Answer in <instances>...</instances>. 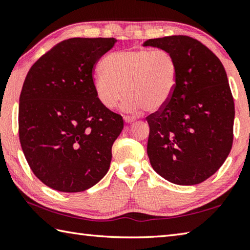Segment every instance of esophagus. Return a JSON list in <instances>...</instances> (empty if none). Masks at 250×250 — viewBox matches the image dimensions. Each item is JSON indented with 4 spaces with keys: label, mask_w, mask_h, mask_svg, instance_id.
I'll return each instance as SVG.
<instances>
[{
    "label": "esophagus",
    "mask_w": 250,
    "mask_h": 250,
    "mask_svg": "<svg viewBox=\"0 0 250 250\" xmlns=\"http://www.w3.org/2000/svg\"><path fill=\"white\" fill-rule=\"evenodd\" d=\"M125 121L126 124H132L133 121H135V117H131V116H125Z\"/></svg>",
    "instance_id": "1"
}]
</instances>
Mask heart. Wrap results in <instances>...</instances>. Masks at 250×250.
I'll list each match as a JSON object with an SVG mask.
<instances>
[{
  "label": "heart",
  "mask_w": 250,
  "mask_h": 250,
  "mask_svg": "<svg viewBox=\"0 0 250 250\" xmlns=\"http://www.w3.org/2000/svg\"><path fill=\"white\" fill-rule=\"evenodd\" d=\"M100 69L92 84L97 99L108 110L117 107L125 92L126 111H159L171 101L179 77L176 59L166 49L132 48L109 54Z\"/></svg>",
  "instance_id": "obj_1"
}]
</instances>
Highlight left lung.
<instances>
[{"label":"left lung","mask_w":250,"mask_h":250,"mask_svg":"<svg viewBox=\"0 0 250 250\" xmlns=\"http://www.w3.org/2000/svg\"><path fill=\"white\" fill-rule=\"evenodd\" d=\"M143 46L168 50L179 68L171 101L146 117L151 166L171 183L200 184L223 166L232 146L235 105L225 68L188 36L147 40Z\"/></svg>","instance_id":"obj_1"}]
</instances>
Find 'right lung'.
<instances>
[{"instance_id": "1", "label": "right lung", "mask_w": 250, "mask_h": 250, "mask_svg": "<svg viewBox=\"0 0 250 250\" xmlns=\"http://www.w3.org/2000/svg\"><path fill=\"white\" fill-rule=\"evenodd\" d=\"M116 42L62 41L31 67L24 80L20 142L31 170L50 188L83 192L107 174L124 120L97 99L92 71Z\"/></svg>"}]
</instances>
